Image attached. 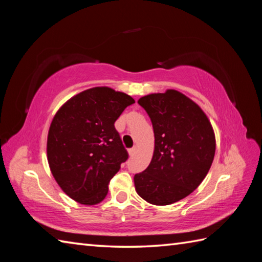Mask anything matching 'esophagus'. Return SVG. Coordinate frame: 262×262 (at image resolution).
Returning <instances> with one entry per match:
<instances>
[{
  "instance_id": "esophagus-1",
  "label": "esophagus",
  "mask_w": 262,
  "mask_h": 262,
  "mask_svg": "<svg viewBox=\"0 0 262 262\" xmlns=\"http://www.w3.org/2000/svg\"><path fill=\"white\" fill-rule=\"evenodd\" d=\"M135 152H136V147H132V148L128 149V153H129L130 157H133V155L135 154Z\"/></svg>"
}]
</instances>
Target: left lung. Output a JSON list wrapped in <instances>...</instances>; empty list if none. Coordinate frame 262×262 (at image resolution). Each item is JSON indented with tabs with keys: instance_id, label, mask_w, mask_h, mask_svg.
<instances>
[{
	"instance_id": "1",
	"label": "left lung",
	"mask_w": 262,
	"mask_h": 262,
	"mask_svg": "<svg viewBox=\"0 0 262 262\" xmlns=\"http://www.w3.org/2000/svg\"><path fill=\"white\" fill-rule=\"evenodd\" d=\"M151 118L155 146L151 163L134 177L147 203L170 205L187 197L208 173L215 155L213 127L197 103L176 90L142 97Z\"/></svg>"
}]
</instances>
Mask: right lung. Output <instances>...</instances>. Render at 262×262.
<instances>
[{
  "instance_id": "obj_1",
  "label": "right lung",
  "mask_w": 262,
  "mask_h": 262,
  "mask_svg": "<svg viewBox=\"0 0 262 262\" xmlns=\"http://www.w3.org/2000/svg\"><path fill=\"white\" fill-rule=\"evenodd\" d=\"M135 100L107 86L92 88L62 105L49 127L47 159L63 191L75 202L96 205L126 162L115 121Z\"/></svg>"
}]
</instances>
